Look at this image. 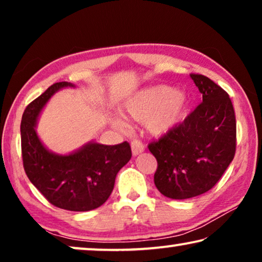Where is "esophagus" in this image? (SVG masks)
I'll list each match as a JSON object with an SVG mask.
<instances>
[{
	"label": "esophagus",
	"instance_id": "34e87169",
	"mask_svg": "<svg viewBox=\"0 0 262 262\" xmlns=\"http://www.w3.org/2000/svg\"><path fill=\"white\" fill-rule=\"evenodd\" d=\"M131 148H132V154H134V156H137L141 152L144 151L145 146L141 141H138V139H134V141L131 142Z\"/></svg>",
	"mask_w": 262,
	"mask_h": 262
}]
</instances>
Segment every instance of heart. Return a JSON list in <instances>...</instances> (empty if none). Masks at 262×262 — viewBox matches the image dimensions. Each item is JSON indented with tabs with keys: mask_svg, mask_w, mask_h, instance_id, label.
I'll return each mask as SVG.
<instances>
[{
	"mask_svg": "<svg viewBox=\"0 0 262 262\" xmlns=\"http://www.w3.org/2000/svg\"><path fill=\"white\" fill-rule=\"evenodd\" d=\"M187 100L180 92H174L166 85L150 87L136 93L125 102L123 112L127 118L145 126L152 135L167 134L180 123L184 117ZM117 126H123L120 120H114Z\"/></svg>",
	"mask_w": 262,
	"mask_h": 262,
	"instance_id": "obj_1",
	"label": "heart"
}]
</instances>
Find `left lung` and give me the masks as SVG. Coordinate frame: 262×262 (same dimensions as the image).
<instances>
[{"label": "left lung", "instance_id": "left-lung-1", "mask_svg": "<svg viewBox=\"0 0 262 262\" xmlns=\"http://www.w3.org/2000/svg\"><path fill=\"white\" fill-rule=\"evenodd\" d=\"M191 77L203 102L181 124L148 145L157 161L155 186L170 199H188L210 191L236 151V118L228 93L204 75Z\"/></svg>", "mask_w": 262, "mask_h": 262}]
</instances>
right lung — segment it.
I'll use <instances>...</instances> for the list:
<instances>
[{"label": "right lung", "mask_w": 262, "mask_h": 262, "mask_svg": "<svg viewBox=\"0 0 262 262\" xmlns=\"http://www.w3.org/2000/svg\"><path fill=\"white\" fill-rule=\"evenodd\" d=\"M64 87L74 85L57 82L25 110L20 126L24 169L52 205L69 211H91L108 199L118 171L131 159V146L127 142L117 145L91 142L69 155L49 151L35 132L37 118L49 99Z\"/></svg>", "instance_id": "add662e5"}]
</instances>
